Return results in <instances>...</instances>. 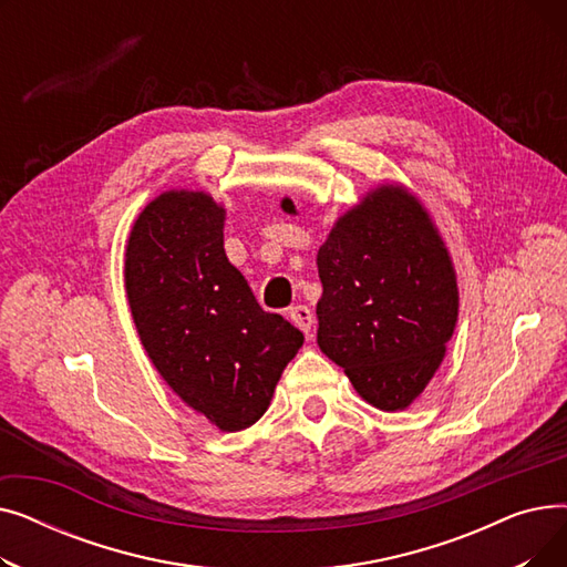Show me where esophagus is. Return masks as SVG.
Returning <instances> with one entry per match:
<instances>
[{
  "instance_id": "esophagus-1",
  "label": "esophagus",
  "mask_w": 567,
  "mask_h": 567,
  "mask_svg": "<svg viewBox=\"0 0 567 567\" xmlns=\"http://www.w3.org/2000/svg\"><path fill=\"white\" fill-rule=\"evenodd\" d=\"M289 319L293 321V326H299V329H301L306 336H310L315 319H312V312H310L308 306H293V308L289 310Z\"/></svg>"
}]
</instances>
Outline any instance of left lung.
Wrapping results in <instances>:
<instances>
[{
    "instance_id": "8db88e82",
    "label": "left lung",
    "mask_w": 567,
    "mask_h": 567,
    "mask_svg": "<svg viewBox=\"0 0 567 567\" xmlns=\"http://www.w3.org/2000/svg\"><path fill=\"white\" fill-rule=\"evenodd\" d=\"M317 344L368 404L402 411L445 359L460 315L453 257L425 204L379 184L317 252Z\"/></svg>"
}]
</instances>
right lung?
I'll return each instance as SVG.
<instances>
[{"instance_id":"right-lung-1","label":"right lung","mask_w":567,"mask_h":567,"mask_svg":"<svg viewBox=\"0 0 567 567\" xmlns=\"http://www.w3.org/2000/svg\"><path fill=\"white\" fill-rule=\"evenodd\" d=\"M223 229L225 206L208 193H161L131 227L124 280L140 342L172 393L238 432L271 404L303 333L259 308Z\"/></svg>"}]
</instances>
